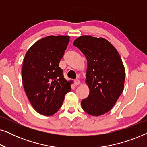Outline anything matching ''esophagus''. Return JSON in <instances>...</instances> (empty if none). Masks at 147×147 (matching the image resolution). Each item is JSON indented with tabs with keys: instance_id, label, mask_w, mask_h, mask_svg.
I'll return each mask as SVG.
<instances>
[{
	"instance_id": "esophagus-1",
	"label": "esophagus",
	"mask_w": 147,
	"mask_h": 147,
	"mask_svg": "<svg viewBox=\"0 0 147 147\" xmlns=\"http://www.w3.org/2000/svg\"><path fill=\"white\" fill-rule=\"evenodd\" d=\"M80 84V80H78V79L74 80V84H75L76 86H77V85H79Z\"/></svg>"
}]
</instances>
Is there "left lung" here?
<instances>
[{
    "mask_svg": "<svg viewBox=\"0 0 147 147\" xmlns=\"http://www.w3.org/2000/svg\"><path fill=\"white\" fill-rule=\"evenodd\" d=\"M88 61V97L82 100L83 110L92 116L110 111L124 90L125 69L115 47L104 38L84 35L74 42Z\"/></svg>",
    "mask_w": 147,
    "mask_h": 147,
    "instance_id": "1",
    "label": "left lung"
}]
</instances>
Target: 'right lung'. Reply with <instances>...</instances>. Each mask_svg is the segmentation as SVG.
Returning a JSON list of instances; mask_svg holds the SVG:
<instances>
[{
  "label": "right lung",
  "instance_id": "add662e5",
  "mask_svg": "<svg viewBox=\"0 0 147 147\" xmlns=\"http://www.w3.org/2000/svg\"><path fill=\"white\" fill-rule=\"evenodd\" d=\"M69 36H48L34 43L23 59L22 80L27 98L36 111L51 116L58 111L71 90L59 67Z\"/></svg>",
  "mask_w": 147,
  "mask_h": 147
}]
</instances>
